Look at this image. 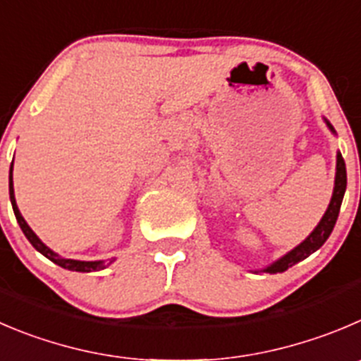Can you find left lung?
Returning <instances> with one entry per match:
<instances>
[{"label": "left lung", "instance_id": "obj_1", "mask_svg": "<svg viewBox=\"0 0 361 361\" xmlns=\"http://www.w3.org/2000/svg\"><path fill=\"white\" fill-rule=\"evenodd\" d=\"M324 120L326 127H328L329 131L333 135H337V131L333 129L331 123L322 116ZM335 186H333V195L331 200H329L328 209L322 214L321 221L317 223L314 230H312L310 234H308L307 239L300 243L296 248H293L290 252H287L286 255H281L280 259H276L274 262H271L269 266L262 267V273H269V274H276V273H283L289 267H293L294 264L301 262V260L307 259L308 255H312L314 252H317L322 245L326 243V239L329 238V234L333 232V226L337 223L338 212H341V205L342 200H344V193H345V186H348V173H345V163L344 157H342L341 152H337V168H335Z\"/></svg>", "mask_w": 361, "mask_h": 361}]
</instances>
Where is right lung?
Segmentation results:
<instances>
[{"label":"right lung","instance_id":"1","mask_svg":"<svg viewBox=\"0 0 361 361\" xmlns=\"http://www.w3.org/2000/svg\"><path fill=\"white\" fill-rule=\"evenodd\" d=\"M12 171H13V161L12 164H10V175H8V193H10V204H12V209H13V214H16V219L17 223H19L20 230H23V234L26 235V239H28L30 243H32L33 248L37 250V252L42 253L46 259H49L51 262H54L56 266L63 267V269H68V271H78V273H92V271H101L104 269L106 266H109L111 262H115V259L109 260V264H106L104 260H75V259H65V257L58 255L56 252H53V250L49 248V246L44 245L42 241L39 239V235L33 232L32 228H30V225L26 223V219L23 218V214H20L19 207H17V202H16V195H13V178H12Z\"/></svg>","mask_w":361,"mask_h":361}]
</instances>
